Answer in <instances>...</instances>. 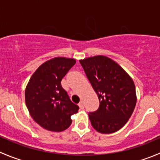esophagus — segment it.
<instances>
[{
    "instance_id": "esophagus-1",
    "label": "esophagus",
    "mask_w": 160,
    "mask_h": 160,
    "mask_svg": "<svg viewBox=\"0 0 160 160\" xmlns=\"http://www.w3.org/2000/svg\"><path fill=\"white\" fill-rule=\"evenodd\" d=\"M79 106H80V108H82V109H83V108H84V105H83V102H80V103H79Z\"/></svg>"
}]
</instances>
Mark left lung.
I'll return each mask as SVG.
<instances>
[{"label":"left lung","mask_w":160,"mask_h":160,"mask_svg":"<svg viewBox=\"0 0 160 160\" xmlns=\"http://www.w3.org/2000/svg\"><path fill=\"white\" fill-rule=\"evenodd\" d=\"M80 62L100 103L96 111L89 112L91 125L102 134L119 131L135 108L134 81L121 66L108 57L98 55Z\"/></svg>","instance_id":"left-lung-1"}]
</instances>
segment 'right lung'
<instances>
[{
	"label": "right lung",
	"instance_id": "1",
	"mask_svg": "<svg viewBox=\"0 0 160 160\" xmlns=\"http://www.w3.org/2000/svg\"><path fill=\"white\" fill-rule=\"evenodd\" d=\"M76 64L73 58H52L35 71L25 91V99L31 116L44 129L60 132L72 123L71 116L79 106L72 103L61 81Z\"/></svg>",
	"mask_w": 160,
	"mask_h": 160
}]
</instances>
